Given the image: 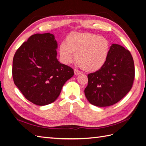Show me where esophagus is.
Masks as SVG:
<instances>
[{
  "instance_id": "34e87169",
  "label": "esophagus",
  "mask_w": 146,
  "mask_h": 146,
  "mask_svg": "<svg viewBox=\"0 0 146 146\" xmlns=\"http://www.w3.org/2000/svg\"><path fill=\"white\" fill-rule=\"evenodd\" d=\"M82 72L80 71V70H78V69H74V74L75 75H78V74H80Z\"/></svg>"
}]
</instances>
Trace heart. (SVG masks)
<instances>
[{
    "label": "heart",
    "mask_w": 146,
    "mask_h": 146,
    "mask_svg": "<svg viewBox=\"0 0 146 146\" xmlns=\"http://www.w3.org/2000/svg\"><path fill=\"white\" fill-rule=\"evenodd\" d=\"M110 49L107 39L91 33H72L62 42L59 52L66 64L72 61L76 55L77 63L87 71L99 70L107 61Z\"/></svg>",
    "instance_id": "1"
}]
</instances>
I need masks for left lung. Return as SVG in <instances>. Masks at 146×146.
Instances as JSON below:
<instances>
[{
	"label": "left lung",
	"instance_id": "obj_1",
	"mask_svg": "<svg viewBox=\"0 0 146 146\" xmlns=\"http://www.w3.org/2000/svg\"><path fill=\"white\" fill-rule=\"evenodd\" d=\"M134 78V61L130 51L113 44L105 64L88 75L85 96L90 104L97 107L111 106L130 91Z\"/></svg>",
	"mask_w": 146,
	"mask_h": 146
}]
</instances>
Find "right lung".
<instances>
[{"instance_id": "obj_1", "label": "right lung", "mask_w": 146, "mask_h": 146, "mask_svg": "<svg viewBox=\"0 0 146 146\" xmlns=\"http://www.w3.org/2000/svg\"><path fill=\"white\" fill-rule=\"evenodd\" d=\"M57 42L50 33L31 36L13 57L15 85L33 104L43 106L58 98L65 82L74 74L72 68L57 60Z\"/></svg>"}]
</instances>
